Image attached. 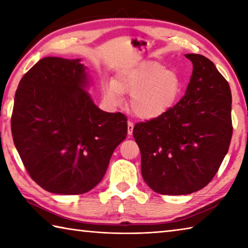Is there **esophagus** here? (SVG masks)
Here are the masks:
<instances>
[{"label":"esophagus","mask_w":248,"mask_h":248,"mask_svg":"<svg viewBox=\"0 0 248 248\" xmlns=\"http://www.w3.org/2000/svg\"><path fill=\"white\" fill-rule=\"evenodd\" d=\"M133 131V123L131 121H128V134L129 136H131Z\"/></svg>","instance_id":"esophagus-1"}]
</instances>
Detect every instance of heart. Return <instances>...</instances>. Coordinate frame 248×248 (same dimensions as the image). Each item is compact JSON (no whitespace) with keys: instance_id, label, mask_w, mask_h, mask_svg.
I'll return each mask as SVG.
<instances>
[{"instance_id":"1","label":"heart","mask_w":248,"mask_h":248,"mask_svg":"<svg viewBox=\"0 0 248 248\" xmlns=\"http://www.w3.org/2000/svg\"><path fill=\"white\" fill-rule=\"evenodd\" d=\"M182 82L174 71L157 62H142L125 70L116 81L103 84L104 98L111 105L121 102V94H128L130 108L142 119H152L164 114L180 92Z\"/></svg>"}]
</instances>
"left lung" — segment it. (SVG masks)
Masks as SVG:
<instances>
[{
  "label": "left lung",
  "mask_w": 248,
  "mask_h": 248,
  "mask_svg": "<svg viewBox=\"0 0 248 248\" xmlns=\"http://www.w3.org/2000/svg\"><path fill=\"white\" fill-rule=\"evenodd\" d=\"M192 75L179 102L133 128L146 185L161 195H188L211 182L228 153L233 127L230 85L212 61L188 53Z\"/></svg>",
  "instance_id": "1"
}]
</instances>
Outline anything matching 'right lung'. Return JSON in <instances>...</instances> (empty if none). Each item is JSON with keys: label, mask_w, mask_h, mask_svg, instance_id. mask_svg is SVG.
I'll use <instances>...</instances> for the list:
<instances>
[{"label": "right lung", "mask_w": 248, "mask_h": 248, "mask_svg": "<svg viewBox=\"0 0 248 248\" xmlns=\"http://www.w3.org/2000/svg\"><path fill=\"white\" fill-rule=\"evenodd\" d=\"M87 84L79 59L47 57L24 75L15 93L16 150L32 180L53 194L93 189L127 137V117L100 110L84 91Z\"/></svg>", "instance_id": "right-lung-1"}]
</instances>
